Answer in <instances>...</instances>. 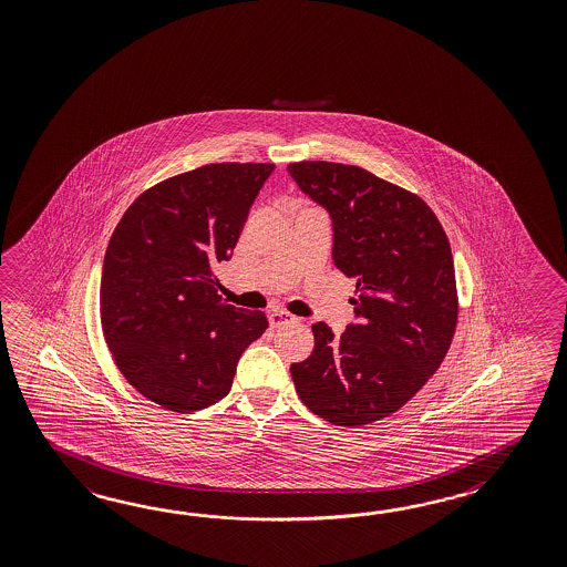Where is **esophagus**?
I'll return each instance as SVG.
<instances>
[{
  "label": "esophagus",
  "instance_id": "esophagus-1",
  "mask_svg": "<svg viewBox=\"0 0 567 567\" xmlns=\"http://www.w3.org/2000/svg\"><path fill=\"white\" fill-rule=\"evenodd\" d=\"M291 320H293V317L288 315V312H284V310H271V312H269V324H271L274 329L286 327Z\"/></svg>",
  "mask_w": 567,
  "mask_h": 567
}]
</instances>
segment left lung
<instances>
[{
    "label": "left lung",
    "mask_w": 567,
    "mask_h": 567,
    "mask_svg": "<svg viewBox=\"0 0 567 567\" xmlns=\"http://www.w3.org/2000/svg\"><path fill=\"white\" fill-rule=\"evenodd\" d=\"M303 194L330 212L332 259L355 277V324H312L315 351L291 365L303 404L339 426L382 421L431 380L457 327L449 238L424 199L355 165L290 163Z\"/></svg>",
    "instance_id": "8db88e82"
}]
</instances>
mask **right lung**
I'll use <instances>...</instances> for the list:
<instances>
[{
  "mask_svg": "<svg viewBox=\"0 0 567 567\" xmlns=\"http://www.w3.org/2000/svg\"><path fill=\"white\" fill-rule=\"evenodd\" d=\"M274 163H210L145 189L107 243L100 318L138 394L172 412L223 400L238 357L269 327L225 302L214 269L230 257Z\"/></svg>",
  "mask_w": 567,
  "mask_h": 567,
  "instance_id": "right-lung-1",
  "label": "right lung"
}]
</instances>
